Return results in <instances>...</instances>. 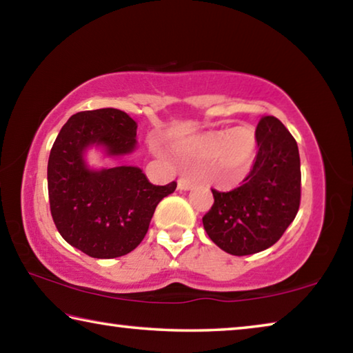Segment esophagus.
I'll list each match as a JSON object with an SVG mask.
<instances>
[{"label": "esophagus", "instance_id": "obj_1", "mask_svg": "<svg viewBox=\"0 0 353 353\" xmlns=\"http://www.w3.org/2000/svg\"><path fill=\"white\" fill-rule=\"evenodd\" d=\"M194 187V182L191 181L190 177H187V176H182V177H179V181H177V188L179 190H191Z\"/></svg>", "mask_w": 353, "mask_h": 353}]
</instances>
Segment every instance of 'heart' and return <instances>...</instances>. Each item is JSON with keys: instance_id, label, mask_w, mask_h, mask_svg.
Returning <instances> with one entry per match:
<instances>
[{"instance_id": "1", "label": "heart", "mask_w": 353, "mask_h": 353, "mask_svg": "<svg viewBox=\"0 0 353 353\" xmlns=\"http://www.w3.org/2000/svg\"><path fill=\"white\" fill-rule=\"evenodd\" d=\"M190 151L204 160L214 157V162L221 163L219 170L224 176L235 182L248 172L256 152L255 130L249 126H240L229 130H216L191 143Z\"/></svg>"}]
</instances>
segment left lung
Wrapping results in <instances>:
<instances>
[{
    "label": "left lung",
    "instance_id": "1",
    "mask_svg": "<svg viewBox=\"0 0 353 353\" xmlns=\"http://www.w3.org/2000/svg\"><path fill=\"white\" fill-rule=\"evenodd\" d=\"M252 170L241 187L212 190L214 202L202 223L210 240L232 255L261 252L276 244L301 205V157L294 137L276 117L256 124Z\"/></svg>",
    "mask_w": 353,
    "mask_h": 353
}]
</instances>
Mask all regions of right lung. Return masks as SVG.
Returning <instances> with one entry per match:
<instances>
[{"instance_id":"1","label":"right lung","mask_w":353,"mask_h":353,"mask_svg":"<svg viewBox=\"0 0 353 353\" xmlns=\"http://www.w3.org/2000/svg\"><path fill=\"white\" fill-rule=\"evenodd\" d=\"M137 123L126 112L98 109L71 117L48 160V194L59 234L93 259H117L134 250L149 229L155 207L177 183L152 185L137 166L93 171L83 162L92 145L124 155L137 145Z\"/></svg>"}]
</instances>
